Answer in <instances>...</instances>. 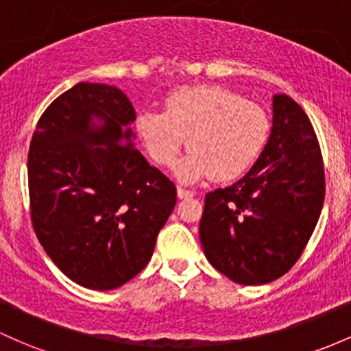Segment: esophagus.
<instances>
[{"instance_id":"34e87169","label":"esophagus","mask_w":351,"mask_h":351,"mask_svg":"<svg viewBox=\"0 0 351 351\" xmlns=\"http://www.w3.org/2000/svg\"><path fill=\"white\" fill-rule=\"evenodd\" d=\"M177 197H179V199H191V197H194V192L184 189V187H177Z\"/></svg>"}]
</instances>
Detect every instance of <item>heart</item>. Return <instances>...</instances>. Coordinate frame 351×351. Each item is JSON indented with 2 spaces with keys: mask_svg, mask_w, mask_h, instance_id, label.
Returning <instances> with one entry per match:
<instances>
[{
  "mask_svg": "<svg viewBox=\"0 0 351 351\" xmlns=\"http://www.w3.org/2000/svg\"><path fill=\"white\" fill-rule=\"evenodd\" d=\"M138 137L156 164L171 167L180 149L189 154L176 176L194 184L216 176L231 180L258 160L269 137V119L259 105L216 85L171 93L165 110H144L135 122Z\"/></svg>",
  "mask_w": 351,
  "mask_h": 351,
  "instance_id": "b5f03b06",
  "label": "heart"
}]
</instances>
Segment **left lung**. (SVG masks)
<instances>
[{
	"mask_svg": "<svg viewBox=\"0 0 351 351\" xmlns=\"http://www.w3.org/2000/svg\"><path fill=\"white\" fill-rule=\"evenodd\" d=\"M325 199L315 130L291 97H273L261 156L232 186L206 194L199 237L207 261L239 285H266L300 259Z\"/></svg>",
	"mask_w": 351,
	"mask_h": 351,
	"instance_id": "obj_1",
	"label": "left lung"
}]
</instances>
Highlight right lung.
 I'll list each match as a JSON object with an SVG mask.
<instances>
[{
    "instance_id": "add662e5",
    "label": "right lung",
    "mask_w": 351,
    "mask_h": 351,
    "mask_svg": "<svg viewBox=\"0 0 351 351\" xmlns=\"http://www.w3.org/2000/svg\"><path fill=\"white\" fill-rule=\"evenodd\" d=\"M134 105L117 86L80 82L40 117L28 152L32 222L63 274L115 289L152 258L176 186L135 149Z\"/></svg>"
}]
</instances>
